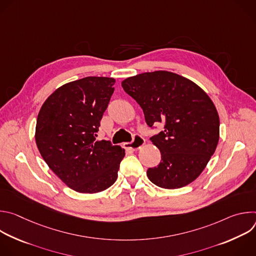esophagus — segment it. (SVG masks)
<instances>
[{
    "label": "esophagus",
    "mask_w": 256,
    "mask_h": 256,
    "mask_svg": "<svg viewBox=\"0 0 256 256\" xmlns=\"http://www.w3.org/2000/svg\"><path fill=\"white\" fill-rule=\"evenodd\" d=\"M144 144V140L140 136H134V140L132 142H124V147L126 150H130L132 152V151L138 150L140 147H142Z\"/></svg>",
    "instance_id": "esophagus-1"
}]
</instances>
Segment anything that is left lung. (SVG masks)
I'll list each match as a JSON object with an SVG mask.
<instances>
[{
	"label": "left lung",
	"instance_id": "obj_1",
	"mask_svg": "<svg viewBox=\"0 0 256 256\" xmlns=\"http://www.w3.org/2000/svg\"><path fill=\"white\" fill-rule=\"evenodd\" d=\"M142 107L147 124L164 130L150 138L161 162L147 176L159 188L175 190L196 180L216 151L220 120L208 94L192 81L167 70L142 72L122 82Z\"/></svg>",
	"mask_w": 256,
	"mask_h": 256
}]
</instances>
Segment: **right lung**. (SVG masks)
Instances as JSON below:
<instances>
[{"mask_svg":"<svg viewBox=\"0 0 256 256\" xmlns=\"http://www.w3.org/2000/svg\"><path fill=\"white\" fill-rule=\"evenodd\" d=\"M116 80L86 77L58 88L42 104L35 128L40 155L70 188L96 194L118 179L126 153L109 140H96Z\"/></svg>","mask_w":256,"mask_h":256,"instance_id":"obj_1","label":"right lung"}]
</instances>
